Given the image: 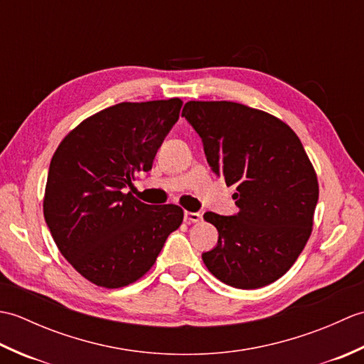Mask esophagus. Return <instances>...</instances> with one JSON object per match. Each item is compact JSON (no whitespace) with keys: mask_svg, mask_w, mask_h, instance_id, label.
<instances>
[{"mask_svg":"<svg viewBox=\"0 0 364 364\" xmlns=\"http://www.w3.org/2000/svg\"><path fill=\"white\" fill-rule=\"evenodd\" d=\"M184 220L186 222H192V223H197V222H200L202 220V214L200 213H191V211H186L184 213Z\"/></svg>","mask_w":364,"mask_h":364,"instance_id":"esophagus-1","label":"esophagus"}]
</instances>
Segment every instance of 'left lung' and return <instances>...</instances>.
<instances>
[{"instance_id":"1","label":"left lung","mask_w":364,"mask_h":364,"mask_svg":"<svg viewBox=\"0 0 364 364\" xmlns=\"http://www.w3.org/2000/svg\"><path fill=\"white\" fill-rule=\"evenodd\" d=\"M181 115L202 137L213 172L236 188L237 214L203 215L219 231L205 266L239 289L274 283L313 230L319 184L304 145L284 122L241 103L188 102Z\"/></svg>"}]
</instances>
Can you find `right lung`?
<instances>
[{"label":"right lung","mask_w":364,"mask_h":364,"mask_svg":"<svg viewBox=\"0 0 364 364\" xmlns=\"http://www.w3.org/2000/svg\"><path fill=\"white\" fill-rule=\"evenodd\" d=\"M180 98L119 103L82 120L54 151L43 215L64 258L102 288L134 283L183 222L176 205H146L127 186L149 172L180 117Z\"/></svg>","instance_id":"right-lung-1"}]
</instances>
